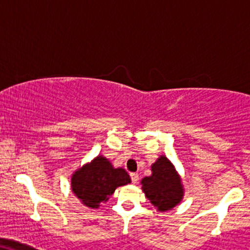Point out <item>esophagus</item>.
<instances>
[{
  "instance_id": "34e87169",
  "label": "esophagus",
  "mask_w": 250,
  "mask_h": 250,
  "mask_svg": "<svg viewBox=\"0 0 250 250\" xmlns=\"http://www.w3.org/2000/svg\"><path fill=\"white\" fill-rule=\"evenodd\" d=\"M130 178H131V182L134 183V184H136L138 182V174L137 173H130Z\"/></svg>"
}]
</instances>
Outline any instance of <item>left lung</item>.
Masks as SVG:
<instances>
[{
	"label": "left lung",
	"mask_w": 250,
	"mask_h": 250,
	"mask_svg": "<svg viewBox=\"0 0 250 250\" xmlns=\"http://www.w3.org/2000/svg\"><path fill=\"white\" fill-rule=\"evenodd\" d=\"M152 174L142 179V190L158 211H167L183 198V185L171 162L161 156L151 167Z\"/></svg>",
	"instance_id": "8db88e82"
}]
</instances>
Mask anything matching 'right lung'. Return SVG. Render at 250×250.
<instances>
[{
    "instance_id": "obj_1",
    "label": "right lung",
    "mask_w": 250,
    "mask_h": 250,
    "mask_svg": "<svg viewBox=\"0 0 250 250\" xmlns=\"http://www.w3.org/2000/svg\"><path fill=\"white\" fill-rule=\"evenodd\" d=\"M130 183L127 171L113 167L107 158L98 156L92 163L85 165L72 176V191L86 206L98 208L116 188Z\"/></svg>"
}]
</instances>
